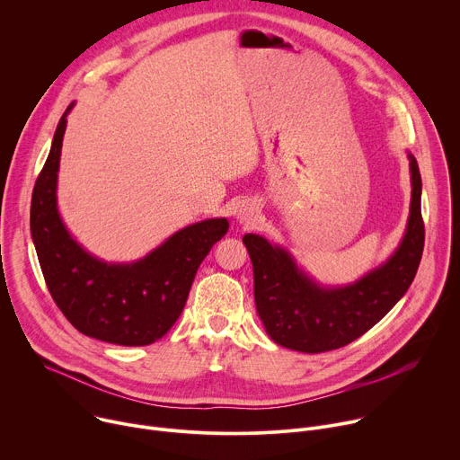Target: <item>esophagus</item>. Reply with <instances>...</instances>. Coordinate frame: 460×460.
Masks as SVG:
<instances>
[{
    "label": "esophagus",
    "instance_id": "34e87169",
    "mask_svg": "<svg viewBox=\"0 0 460 460\" xmlns=\"http://www.w3.org/2000/svg\"><path fill=\"white\" fill-rule=\"evenodd\" d=\"M238 220L240 224H247V226H254L258 222V211L251 206V204H243L238 209Z\"/></svg>",
    "mask_w": 460,
    "mask_h": 460
}]
</instances>
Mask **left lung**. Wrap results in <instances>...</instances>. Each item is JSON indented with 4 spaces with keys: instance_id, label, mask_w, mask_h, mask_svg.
Segmentation results:
<instances>
[{
    "instance_id": "1",
    "label": "left lung",
    "mask_w": 460,
    "mask_h": 460,
    "mask_svg": "<svg viewBox=\"0 0 460 460\" xmlns=\"http://www.w3.org/2000/svg\"><path fill=\"white\" fill-rule=\"evenodd\" d=\"M408 156L413 189L406 234L385 264L351 286L320 288L298 270L288 251L258 234L243 236L252 261L256 311L277 344L302 353L344 348L369 332L404 296L424 249L422 180L415 156Z\"/></svg>"
}]
</instances>
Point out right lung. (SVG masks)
Returning a JSON list of instances; mask_svg holds the SVG:
<instances>
[{
    "instance_id": "obj_1",
    "label": "right lung",
    "mask_w": 460,
    "mask_h": 460,
    "mask_svg": "<svg viewBox=\"0 0 460 460\" xmlns=\"http://www.w3.org/2000/svg\"><path fill=\"white\" fill-rule=\"evenodd\" d=\"M63 112L31 202V233L45 284L59 311L87 337L147 346L162 339L189 296L194 275L227 233L226 218L183 227L133 264H107L91 256L65 229L56 208V180L67 114Z\"/></svg>"
}]
</instances>
